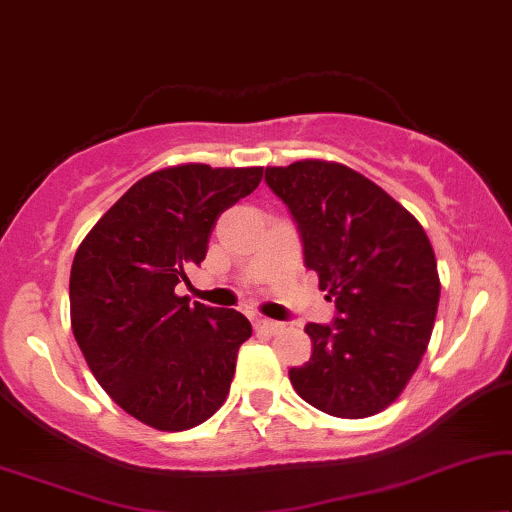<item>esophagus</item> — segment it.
<instances>
[{
  "label": "esophagus",
  "instance_id": "1",
  "mask_svg": "<svg viewBox=\"0 0 512 512\" xmlns=\"http://www.w3.org/2000/svg\"><path fill=\"white\" fill-rule=\"evenodd\" d=\"M255 327H257V330H264V332H271V335H276V332L283 330V323H278V320H271V318L257 316Z\"/></svg>",
  "mask_w": 512,
  "mask_h": 512
}]
</instances>
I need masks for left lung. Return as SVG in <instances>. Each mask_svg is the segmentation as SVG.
Here are the masks:
<instances>
[{"label": "left lung", "mask_w": 512, "mask_h": 512, "mask_svg": "<svg viewBox=\"0 0 512 512\" xmlns=\"http://www.w3.org/2000/svg\"><path fill=\"white\" fill-rule=\"evenodd\" d=\"M335 302L330 325L309 323L311 358L290 384L316 410L372 417L403 393L431 339L440 302L435 252L414 215L365 175L327 161L264 170Z\"/></svg>", "instance_id": "left-lung-1"}]
</instances>
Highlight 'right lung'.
<instances>
[{
    "label": "right lung",
    "mask_w": 512,
    "mask_h": 512,
    "mask_svg": "<svg viewBox=\"0 0 512 512\" xmlns=\"http://www.w3.org/2000/svg\"><path fill=\"white\" fill-rule=\"evenodd\" d=\"M262 168L187 163L142 177L81 241L70 274L72 332L93 377L142 424L187 431L229 395L250 320L175 295L206 260L217 217Z\"/></svg>",
    "instance_id": "obj_1"
}]
</instances>
